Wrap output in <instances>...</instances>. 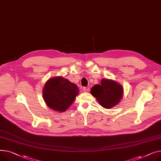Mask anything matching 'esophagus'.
<instances>
[{
	"label": "esophagus",
	"instance_id": "esophagus-1",
	"mask_svg": "<svg viewBox=\"0 0 161 161\" xmlns=\"http://www.w3.org/2000/svg\"><path fill=\"white\" fill-rule=\"evenodd\" d=\"M83 92H90V89L88 88H83Z\"/></svg>",
	"mask_w": 161,
	"mask_h": 161
}]
</instances>
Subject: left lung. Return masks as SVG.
<instances>
[{"instance_id":"left-lung-1","label":"left lung","mask_w":161,"mask_h":161,"mask_svg":"<svg viewBox=\"0 0 161 161\" xmlns=\"http://www.w3.org/2000/svg\"><path fill=\"white\" fill-rule=\"evenodd\" d=\"M90 93L103 108L108 109L121 101L124 96V88L114 80L103 79L101 84H96L92 88Z\"/></svg>"}]
</instances>
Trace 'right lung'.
<instances>
[{"label":"right lung","instance_id":"right-lung-1","mask_svg":"<svg viewBox=\"0 0 161 161\" xmlns=\"http://www.w3.org/2000/svg\"><path fill=\"white\" fill-rule=\"evenodd\" d=\"M79 88L75 84L62 76L52 77L47 80L43 88V98L49 108L64 112L72 105Z\"/></svg>","mask_w":161,"mask_h":161}]
</instances>
